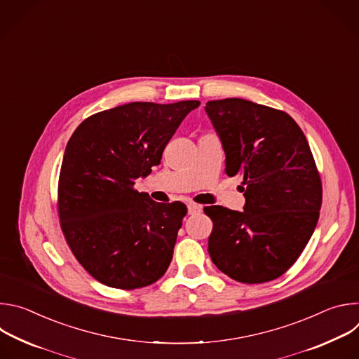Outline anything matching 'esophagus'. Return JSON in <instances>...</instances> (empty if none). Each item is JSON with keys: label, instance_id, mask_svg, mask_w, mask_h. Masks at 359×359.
Instances as JSON below:
<instances>
[{"label": "esophagus", "instance_id": "esophagus-1", "mask_svg": "<svg viewBox=\"0 0 359 359\" xmlns=\"http://www.w3.org/2000/svg\"><path fill=\"white\" fill-rule=\"evenodd\" d=\"M187 210H189V215H197V213L201 212V206H200V204H196V203H189Z\"/></svg>", "mask_w": 359, "mask_h": 359}]
</instances>
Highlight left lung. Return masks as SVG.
Returning <instances> with one entry per match:
<instances>
[{
	"mask_svg": "<svg viewBox=\"0 0 359 359\" xmlns=\"http://www.w3.org/2000/svg\"><path fill=\"white\" fill-rule=\"evenodd\" d=\"M226 153V173L243 177L236 212L204 208L213 220L209 254L230 278L259 284L284 274L310 241L323 201L311 149L283 111L227 97L204 107Z\"/></svg>",
	"mask_w": 359,
	"mask_h": 359,
	"instance_id": "1",
	"label": "left lung"
}]
</instances>
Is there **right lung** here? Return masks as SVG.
<instances>
[{"label":"right lung","instance_id":"1","mask_svg":"<svg viewBox=\"0 0 359 359\" xmlns=\"http://www.w3.org/2000/svg\"><path fill=\"white\" fill-rule=\"evenodd\" d=\"M198 105L132 102L89 116L71 136L60 175V220L76 260L99 283L133 290L166 273L187 208L158 203L133 184L161 163Z\"/></svg>","mask_w":359,"mask_h":359}]
</instances>
